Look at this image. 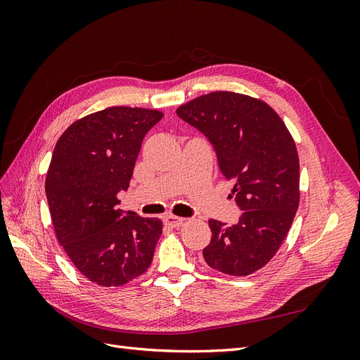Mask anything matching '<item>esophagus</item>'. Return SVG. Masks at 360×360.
Instances as JSON below:
<instances>
[{"label":"esophagus","mask_w":360,"mask_h":360,"mask_svg":"<svg viewBox=\"0 0 360 360\" xmlns=\"http://www.w3.org/2000/svg\"><path fill=\"white\" fill-rule=\"evenodd\" d=\"M163 222H165V225L169 226V228H179L184 222V219H183V217H179V216L168 214V216L163 217Z\"/></svg>","instance_id":"obj_1"}]
</instances>
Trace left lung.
Here are the masks:
<instances>
[{
  "label": "left lung",
  "mask_w": 360,
  "mask_h": 360,
  "mask_svg": "<svg viewBox=\"0 0 360 360\" xmlns=\"http://www.w3.org/2000/svg\"><path fill=\"white\" fill-rule=\"evenodd\" d=\"M216 151L217 165L243 213L236 225L210 219L205 263L233 276H246L278 252L299 207V156L287 126L254 97L213 91L177 108Z\"/></svg>",
  "instance_id": "8db88e82"
}]
</instances>
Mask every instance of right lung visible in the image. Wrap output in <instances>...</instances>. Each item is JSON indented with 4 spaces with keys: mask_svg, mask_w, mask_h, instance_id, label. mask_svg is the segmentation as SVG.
<instances>
[{
    "mask_svg": "<svg viewBox=\"0 0 360 360\" xmlns=\"http://www.w3.org/2000/svg\"><path fill=\"white\" fill-rule=\"evenodd\" d=\"M162 112L111 106L66 129L53 148L45 191L53 230L75 267L102 287L143 275L162 234L158 217L118 209L141 144Z\"/></svg>",
    "mask_w": 360,
    "mask_h": 360,
    "instance_id": "1",
    "label": "right lung"
}]
</instances>
